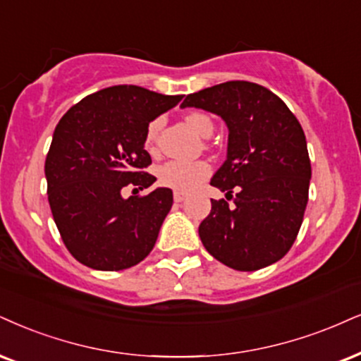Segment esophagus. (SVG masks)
Here are the masks:
<instances>
[{
  "instance_id": "1",
  "label": "esophagus",
  "mask_w": 361,
  "mask_h": 361,
  "mask_svg": "<svg viewBox=\"0 0 361 361\" xmlns=\"http://www.w3.org/2000/svg\"><path fill=\"white\" fill-rule=\"evenodd\" d=\"M184 199H185L184 192H173V201H176V202H182Z\"/></svg>"
}]
</instances>
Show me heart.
Listing matches in <instances>:
<instances>
[{
    "mask_svg": "<svg viewBox=\"0 0 361 361\" xmlns=\"http://www.w3.org/2000/svg\"><path fill=\"white\" fill-rule=\"evenodd\" d=\"M185 122L189 123V127H192L199 135L207 137L211 135L212 128V120L207 117L206 114L201 112H190L185 115ZM160 126H162V120L154 118L150 120L149 126L145 128L144 135V144L149 150L154 149L155 142H157ZM211 166L206 160H194V162H184V160H169V162L162 164L157 169V179L159 184L164 188L173 189L177 192H189L197 188L201 182H204L211 176Z\"/></svg>",
    "mask_w": 361,
    "mask_h": 361,
    "instance_id": "obj_1",
    "label": "heart"
}]
</instances>
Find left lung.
Segmentation results:
<instances>
[{
    "label": "left lung",
    "instance_id": "8db88e82",
    "mask_svg": "<svg viewBox=\"0 0 361 361\" xmlns=\"http://www.w3.org/2000/svg\"><path fill=\"white\" fill-rule=\"evenodd\" d=\"M180 106L221 115L229 128L228 159L211 180L226 199H211L199 226L204 247L238 271L279 261L308 204L311 162L298 118L268 88L243 80L190 93Z\"/></svg>",
    "mask_w": 361,
    "mask_h": 361
}]
</instances>
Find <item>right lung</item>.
Returning <instances> with one entry per match:
<instances>
[{
  "label": "right lung",
  "instance_id": "right-lung-1",
  "mask_svg": "<svg viewBox=\"0 0 361 361\" xmlns=\"http://www.w3.org/2000/svg\"><path fill=\"white\" fill-rule=\"evenodd\" d=\"M180 100L182 95L115 85L85 97L60 118L44 176L61 241L78 262L120 271L152 251L172 207V190L123 199L122 189L142 190L155 182L145 172L152 164L144 149L145 128Z\"/></svg>",
  "mask_w": 361,
  "mask_h": 361
}]
</instances>
